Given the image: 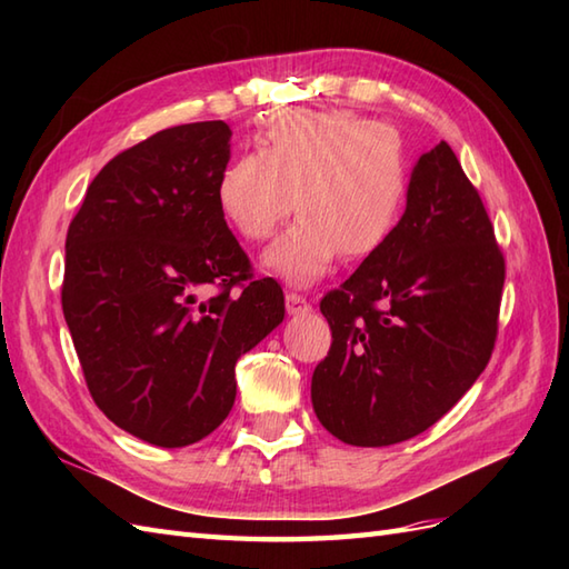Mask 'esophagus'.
<instances>
[{
	"label": "esophagus",
	"instance_id": "obj_1",
	"mask_svg": "<svg viewBox=\"0 0 569 569\" xmlns=\"http://www.w3.org/2000/svg\"><path fill=\"white\" fill-rule=\"evenodd\" d=\"M286 310L288 316H308L312 306L300 293H286Z\"/></svg>",
	"mask_w": 569,
	"mask_h": 569
}]
</instances>
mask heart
<instances>
[{
	"mask_svg": "<svg viewBox=\"0 0 569 569\" xmlns=\"http://www.w3.org/2000/svg\"><path fill=\"white\" fill-rule=\"evenodd\" d=\"M408 159L398 131L347 110L286 107L217 180V208L247 241H261L293 210L298 222L263 251L266 271L293 286L316 283L340 251L365 259L401 220Z\"/></svg>",
	"mask_w": 569,
	"mask_h": 569,
	"instance_id": "obj_1",
	"label": "heart"
}]
</instances>
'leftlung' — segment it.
<instances>
[{
    "label": "left lung",
    "mask_w": 569,
    "mask_h": 569,
    "mask_svg": "<svg viewBox=\"0 0 569 569\" xmlns=\"http://www.w3.org/2000/svg\"><path fill=\"white\" fill-rule=\"evenodd\" d=\"M501 288L485 202L440 141L413 166L391 237L322 298L332 347L310 386L322 428L386 447L438 422L489 365Z\"/></svg>",
    "instance_id": "obj_1"
}]
</instances>
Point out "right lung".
Here are the masks:
<instances>
[{"label": "right lung", "instance_id": "1", "mask_svg": "<svg viewBox=\"0 0 569 569\" xmlns=\"http://www.w3.org/2000/svg\"><path fill=\"white\" fill-rule=\"evenodd\" d=\"M229 139L220 119L159 131L94 176L68 227L63 316L84 381L156 447L208 438L234 406L237 359L283 322L281 286L251 281L217 208Z\"/></svg>", "mask_w": 569, "mask_h": 569}]
</instances>
